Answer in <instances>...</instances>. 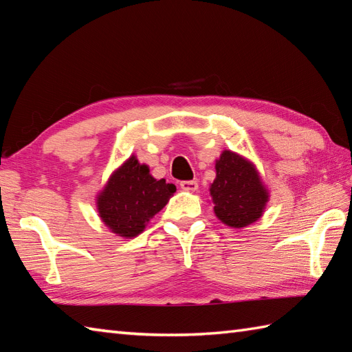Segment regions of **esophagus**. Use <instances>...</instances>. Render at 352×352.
<instances>
[{
	"label": "esophagus",
	"mask_w": 352,
	"mask_h": 352,
	"mask_svg": "<svg viewBox=\"0 0 352 352\" xmlns=\"http://www.w3.org/2000/svg\"><path fill=\"white\" fill-rule=\"evenodd\" d=\"M180 188L184 190L195 192L198 189V183L195 180H184V182H180Z\"/></svg>",
	"instance_id": "obj_1"
}]
</instances>
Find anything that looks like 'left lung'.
<instances>
[{
    "instance_id": "1",
    "label": "left lung",
    "mask_w": 352,
    "mask_h": 352,
    "mask_svg": "<svg viewBox=\"0 0 352 352\" xmlns=\"http://www.w3.org/2000/svg\"><path fill=\"white\" fill-rule=\"evenodd\" d=\"M214 168L210 195L218 219L228 227L243 228L261 218L269 193L254 163L226 149Z\"/></svg>"
}]
</instances>
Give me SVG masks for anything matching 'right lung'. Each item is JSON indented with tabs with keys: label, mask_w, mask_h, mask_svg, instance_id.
<instances>
[{
	"label": "right lung",
	"mask_w": 352,
	"mask_h": 352,
	"mask_svg": "<svg viewBox=\"0 0 352 352\" xmlns=\"http://www.w3.org/2000/svg\"><path fill=\"white\" fill-rule=\"evenodd\" d=\"M175 190V186L164 178L155 180L146 164H140L136 155H131L110 175L96 197V207L111 233L131 239L145 230Z\"/></svg>",
	"instance_id": "right-lung-1"
}]
</instances>
